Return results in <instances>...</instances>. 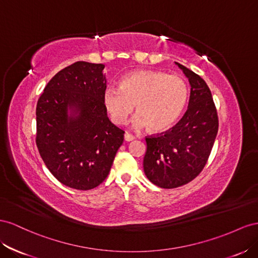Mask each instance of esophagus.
Segmentation results:
<instances>
[{
	"label": "esophagus",
	"instance_id": "1",
	"mask_svg": "<svg viewBox=\"0 0 258 258\" xmlns=\"http://www.w3.org/2000/svg\"><path fill=\"white\" fill-rule=\"evenodd\" d=\"M124 139H125V142H132V141H134V139H135V136L130 134V133H125L124 134Z\"/></svg>",
	"mask_w": 258,
	"mask_h": 258
}]
</instances>
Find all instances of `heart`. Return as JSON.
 <instances>
[{
	"label": "heart",
	"mask_w": 258,
	"mask_h": 258,
	"mask_svg": "<svg viewBox=\"0 0 258 258\" xmlns=\"http://www.w3.org/2000/svg\"><path fill=\"white\" fill-rule=\"evenodd\" d=\"M189 88L178 76L154 70H136L125 75L119 88L108 87L104 92V106L111 120L125 124L136 105V127L148 126L162 132L178 120L186 107Z\"/></svg>",
	"instance_id": "heart-1"
}]
</instances>
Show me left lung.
Instances as JSON below:
<instances>
[{"label":"left lung","mask_w":258,"mask_h":258,"mask_svg":"<svg viewBox=\"0 0 258 258\" xmlns=\"http://www.w3.org/2000/svg\"><path fill=\"white\" fill-rule=\"evenodd\" d=\"M191 86L187 111L166 132L146 137L145 174L154 185L172 189L195 179L205 166L218 132L217 110L205 81L178 62Z\"/></svg>","instance_id":"8db88e82"}]
</instances>
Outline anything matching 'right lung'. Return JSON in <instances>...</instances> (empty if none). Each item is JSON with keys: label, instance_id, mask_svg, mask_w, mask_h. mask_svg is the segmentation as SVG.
I'll list each match as a JSON object with an SVG mask.
<instances>
[{"label": "right lung", "instance_id": "add662e5", "mask_svg": "<svg viewBox=\"0 0 258 258\" xmlns=\"http://www.w3.org/2000/svg\"><path fill=\"white\" fill-rule=\"evenodd\" d=\"M104 68L86 61L68 66L51 78L36 105L40 156L54 177L73 189L99 186L124 141L104 106Z\"/></svg>", "mask_w": 258, "mask_h": 258}]
</instances>
